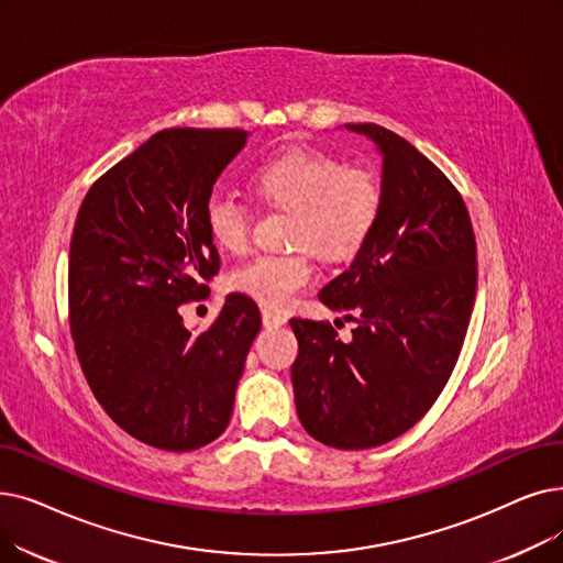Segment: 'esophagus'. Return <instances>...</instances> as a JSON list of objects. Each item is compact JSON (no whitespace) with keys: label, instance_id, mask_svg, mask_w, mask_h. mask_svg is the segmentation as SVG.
I'll use <instances>...</instances> for the list:
<instances>
[{"label":"esophagus","instance_id":"esophagus-1","mask_svg":"<svg viewBox=\"0 0 563 563\" xmlns=\"http://www.w3.org/2000/svg\"><path fill=\"white\" fill-rule=\"evenodd\" d=\"M262 324L266 327V329H278V327H283V324H287V317L285 314H280V312H274V310H262Z\"/></svg>","mask_w":563,"mask_h":563}]
</instances>
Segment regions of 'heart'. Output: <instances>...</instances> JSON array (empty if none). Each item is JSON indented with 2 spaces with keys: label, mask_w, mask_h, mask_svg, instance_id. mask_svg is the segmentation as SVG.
Listing matches in <instances>:
<instances>
[{
  "label": "heart",
  "mask_w": 563,
  "mask_h": 563,
  "mask_svg": "<svg viewBox=\"0 0 563 563\" xmlns=\"http://www.w3.org/2000/svg\"><path fill=\"white\" fill-rule=\"evenodd\" d=\"M253 186L266 202L295 211L291 253L257 255L234 268L230 285L262 306L285 308L314 278L312 253L329 260L354 255L373 232L382 188L368 169L345 167L338 158L303 150L283 152L262 163ZM205 225L218 249L241 253L251 236V209L234 195L216 190L205 205Z\"/></svg>",
  "instance_id": "b5f03b06"
}]
</instances>
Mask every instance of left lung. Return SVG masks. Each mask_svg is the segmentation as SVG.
<instances>
[{
    "mask_svg": "<svg viewBox=\"0 0 563 563\" xmlns=\"http://www.w3.org/2000/svg\"><path fill=\"white\" fill-rule=\"evenodd\" d=\"M382 154V209L347 272L320 301L356 322L291 317V386L306 432L333 449L382 446L417 426L460 356L476 299V239L462 195L417 146L377 124H345Z\"/></svg>",
    "mask_w": 563,
    "mask_h": 563,
    "instance_id": "obj_1",
    "label": "left lung"
}]
</instances>
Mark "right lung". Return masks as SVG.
I'll return each mask as SVG.
<instances>
[{"mask_svg": "<svg viewBox=\"0 0 563 563\" xmlns=\"http://www.w3.org/2000/svg\"><path fill=\"white\" fill-rule=\"evenodd\" d=\"M241 129H167L93 181L68 253V320L80 368L108 417L161 451H195L230 423L260 331L257 303L228 295L192 335L179 306L202 299L221 257L205 225Z\"/></svg>", "mask_w": 563, "mask_h": 563, "instance_id": "right-lung-1", "label": "right lung"}]
</instances>
